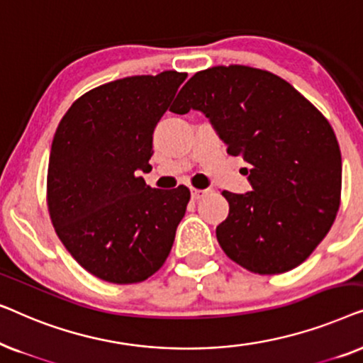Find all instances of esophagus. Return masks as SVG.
Returning a JSON list of instances; mask_svg holds the SVG:
<instances>
[{
    "label": "esophagus",
    "mask_w": 363,
    "mask_h": 363,
    "mask_svg": "<svg viewBox=\"0 0 363 363\" xmlns=\"http://www.w3.org/2000/svg\"><path fill=\"white\" fill-rule=\"evenodd\" d=\"M208 193V190H200V188H191V198L193 200H200Z\"/></svg>",
    "instance_id": "obj_1"
}]
</instances>
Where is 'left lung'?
Listing matches in <instances>:
<instances>
[{
    "mask_svg": "<svg viewBox=\"0 0 363 363\" xmlns=\"http://www.w3.org/2000/svg\"><path fill=\"white\" fill-rule=\"evenodd\" d=\"M201 111L233 157L250 163L252 191H223L228 218L216 228L225 255L255 274L302 264L340 206L342 157L334 128L276 74L231 64L196 72L170 107Z\"/></svg>",
    "mask_w": 363,
    "mask_h": 363,
    "instance_id": "8db88e82",
    "label": "left lung"
}]
</instances>
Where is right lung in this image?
<instances>
[{
	"label": "right lung",
	"mask_w": 363,
	"mask_h": 363,
	"mask_svg": "<svg viewBox=\"0 0 363 363\" xmlns=\"http://www.w3.org/2000/svg\"><path fill=\"white\" fill-rule=\"evenodd\" d=\"M186 72L163 71L102 84L82 94L59 122L49 155L46 200L56 235L99 279L135 284L170 255L190 190H155L153 130Z\"/></svg>",
	"instance_id": "add662e5"
}]
</instances>
